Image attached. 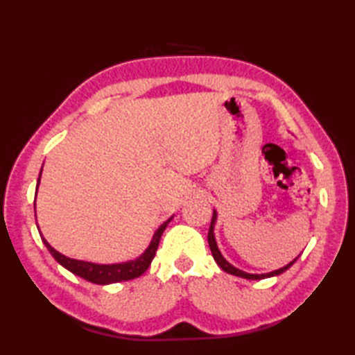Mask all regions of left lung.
Returning a JSON list of instances; mask_svg holds the SVG:
<instances>
[{
	"label": "left lung",
	"mask_w": 355,
	"mask_h": 355,
	"mask_svg": "<svg viewBox=\"0 0 355 355\" xmlns=\"http://www.w3.org/2000/svg\"><path fill=\"white\" fill-rule=\"evenodd\" d=\"M216 218H218V214L216 210H214V216H212V223H210V227H209V235H207V241H209V247H210V252H212V256L215 262L218 263V267L223 268L225 273L229 275H233V276H238V277H244V279H252V281H259V279H266V277H273V276H279L282 275L284 271L288 270L294 262L297 261V258H294L291 262L286 263L285 267L279 268V270H275V271H270V273H261V275H253V273H247V271H243L239 270L236 267H233L230 262L225 261L224 256L221 254L220 248H218V244H216V239H215V233H214V229H215V223H216Z\"/></svg>",
	"instance_id": "1"
}]
</instances>
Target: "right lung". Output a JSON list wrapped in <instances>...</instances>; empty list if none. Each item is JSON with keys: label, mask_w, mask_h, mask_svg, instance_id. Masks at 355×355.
I'll use <instances>...</instances> for the list:
<instances>
[{"label": "right lung", "mask_w": 355, "mask_h": 355, "mask_svg": "<svg viewBox=\"0 0 355 355\" xmlns=\"http://www.w3.org/2000/svg\"><path fill=\"white\" fill-rule=\"evenodd\" d=\"M41 173L42 169L40 172V177H37V183H36V193H37V187H40L41 183ZM36 207V202H33ZM173 216H171L169 220H166L160 227H158L154 233L153 239L148 245V248L143 252L140 256H137L135 259L126 261V262H119V263H96V262H88V261H79V259H73L65 256L62 253H59L58 250H55L45 239L41 232V239L44 245L47 247V250L50 252V254L58 261V263H61L64 268H67L69 271H71L73 275H76L82 279H85L88 282H93L97 285H108V284H116V282H122V281H131V279H135L141 276L145 271L148 270V267L153 262L158 243H160V238L163 235L164 229L168 227V224L171 223Z\"/></svg>", "instance_id": "right-lung-1"}]
</instances>
